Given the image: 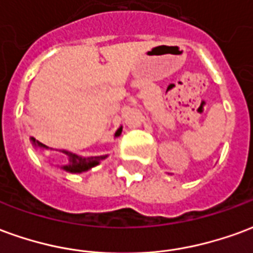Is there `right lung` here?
<instances>
[{
    "label": "right lung",
    "mask_w": 253,
    "mask_h": 253,
    "mask_svg": "<svg viewBox=\"0 0 253 253\" xmlns=\"http://www.w3.org/2000/svg\"><path fill=\"white\" fill-rule=\"evenodd\" d=\"M122 127L118 128V131L115 132V138H118L121 135ZM31 143L34 148H38L46 152V150H54V149L48 148L44 143L36 141L35 138H31ZM61 152L67 157V164L62 165L61 169L65 170V172H69V173H83V172H86V170L92 169L93 167L99 165L101 161L108 157V154H104V156H96V157H83V156H78V154L73 153V152H69V150H58Z\"/></svg>",
    "instance_id": "right-lung-1"
}]
</instances>
